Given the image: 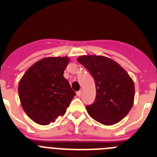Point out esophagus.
I'll use <instances>...</instances> for the list:
<instances>
[{
    "label": "esophagus",
    "instance_id": "esophagus-1",
    "mask_svg": "<svg viewBox=\"0 0 157 157\" xmlns=\"http://www.w3.org/2000/svg\"><path fill=\"white\" fill-rule=\"evenodd\" d=\"M76 94H77V95L78 96V97H80V96H81V94H82V90H79V91H78L77 93H76Z\"/></svg>",
    "mask_w": 157,
    "mask_h": 157
}]
</instances>
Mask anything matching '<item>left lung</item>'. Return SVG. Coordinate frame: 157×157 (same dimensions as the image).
Wrapping results in <instances>:
<instances>
[{"label":"left lung","instance_id":"8db88e82","mask_svg":"<svg viewBox=\"0 0 157 157\" xmlns=\"http://www.w3.org/2000/svg\"><path fill=\"white\" fill-rule=\"evenodd\" d=\"M77 60L95 81V101L86 107L89 115L106 126L121 121L134 105V83L128 73L106 56L87 55L78 57Z\"/></svg>","mask_w":157,"mask_h":157}]
</instances>
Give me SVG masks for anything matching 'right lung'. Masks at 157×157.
I'll return each mask as SVG.
<instances>
[{
  "instance_id": "add662e5",
  "label": "right lung",
  "mask_w": 157,
  "mask_h": 157,
  "mask_svg": "<svg viewBox=\"0 0 157 157\" xmlns=\"http://www.w3.org/2000/svg\"><path fill=\"white\" fill-rule=\"evenodd\" d=\"M69 57H45L34 63L19 82V97L24 112L34 122L48 125L63 116L75 96L63 71Z\"/></svg>"
}]
</instances>
